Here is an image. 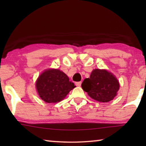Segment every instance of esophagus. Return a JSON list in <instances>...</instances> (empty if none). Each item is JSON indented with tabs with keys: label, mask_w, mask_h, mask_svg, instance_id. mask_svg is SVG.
<instances>
[{
	"label": "esophagus",
	"mask_w": 146,
	"mask_h": 146,
	"mask_svg": "<svg viewBox=\"0 0 146 146\" xmlns=\"http://www.w3.org/2000/svg\"><path fill=\"white\" fill-rule=\"evenodd\" d=\"M81 84H82V82H75V84L76 86H78V87H80L81 86Z\"/></svg>",
	"instance_id": "obj_1"
}]
</instances>
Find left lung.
<instances>
[{"label":"left lung","instance_id":"1","mask_svg":"<svg viewBox=\"0 0 146 146\" xmlns=\"http://www.w3.org/2000/svg\"><path fill=\"white\" fill-rule=\"evenodd\" d=\"M82 88L93 99L100 102H108L117 95L119 83L115 76L104 70H94L90 78L82 83Z\"/></svg>","mask_w":146,"mask_h":146}]
</instances>
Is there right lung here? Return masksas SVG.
Returning <instances> with one entry per match:
<instances>
[{
	"instance_id": "right-lung-1",
	"label": "right lung",
	"mask_w": 146,
	"mask_h": 146,
	"mask_svg": "<svg viewBox=\"0 0 146 146\" xmlns=\"http://www.w3.org/2000/svg\"><path fill=\"white\" fill-rule=\"evenodd\" d=\"M75 87L65 73L53 69L43 72L36 82L38 95L47 103L60 102Z\"/></svg>"
}]
</instances>
